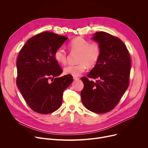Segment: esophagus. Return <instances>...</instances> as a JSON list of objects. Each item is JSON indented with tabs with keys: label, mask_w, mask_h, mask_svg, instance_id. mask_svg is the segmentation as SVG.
Returning <instances> with one entry per match:
<instances>
[{
	"label": "esophagus",
	"mask_w": 148,
	"mask_h": 148,
	"mask_svg": "<svg viewBox=\"0 0 148 148\" xmlns=\"http://www.w3.org/2000/svg\"><path fill=\"white\" fill-rule=\"evenodd\" d=\"M73 79L74 80H79V78H78V77H73Z\"/></svg>",
	"instance_id": "34e87169"
}]
</instances>
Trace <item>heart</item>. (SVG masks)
Instances as JSON below:
<instances>
[{"mask_svg": "<svg viewBox=\"0 0 148 148\" xmlns=\"http://www.w3.org/2000/svg\"><path fill=\"white\" fill-rule=\"evenodd\" d=\"M68 48L71 51L79 53L77 62L78 64L68 65L64 71L65 74L78 77L87 69L88 67H94L98 62L101 56L100 45L98 43L90 42L82 37H77L70 41ZM54 58L58 62L65 65L67 62V54L65 50L59 48L54 53Z\"/></svg>", "mask_w": 148, "mask_h": 148, "instance_id": "b5f03b06", "label": "heart"}]
</instances>
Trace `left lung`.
<instances>
[{
  "instance_id": "obj_1",
  "label": "left lung",
  "mask_w": 148,
  "mask_h": 148,
  "mask_svg": "<svg viewBox=\"0 0 148 148\" xmlns=\"http://www.w3.org/2000/svg\"><path fill=\"white\" fill-rule=\"evenodd\" d=\"M92 40L99 44L101 53L97 64L87 76L98 80L94 82L82 77L81 99L89 110L104 113L116 106L129 86L131 59L127 47L119 38L98 32Z\"/></svg>"
}]
</instances>
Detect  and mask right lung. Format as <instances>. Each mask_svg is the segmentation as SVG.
<instances>
[{
    "label": "right lung",
    "mask_w": 148,
    "mask_h": 148,
    "mask_svg": "<svg viewBox=\"0 0 148 148\" xmlns=\"http://www.w3.org/2000/svg\"><path fill=\"white\" fill-rule=\"evenodd\" d=\"M67 40L65 36L44 32L30 38L18 54L17 87L28 106L38 113L58 109L64 91L73 81L71 75L58 77L62 69L54 58V53Z\"/></svg>",
    "instance_id": "add662e5"
}]
</instances>
